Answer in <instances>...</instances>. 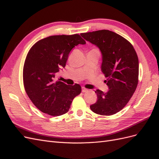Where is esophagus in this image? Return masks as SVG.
<instances>
[{"mask_svg":"<svg viewBox=\"0 0 159 159\" xmlns=\"http://www.w3.org/2000/svg\"><path fill=\"white\" fill-rule=\"evenodd\" d=\"M81 91H82V92L85 93V92H87V91H88V89H86V88H84V87H82V88H81Z\"/></svg>","mask_w":159,"mask_h":159,"instance_id":"esophagus-1","label":"esophagus"}]
</instances>
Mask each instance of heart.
Wrapping results in <instances>:
<instances>
[{
  "label": "heart",
  "instance_id": "b5f03b06",
  "mask_svg": "<svg viewBox=\"0 0 159 159\" xmlns=\"http://www.w3.org/2000/svg\"><path fill=\"white\" fill-rule=\"evenodd\" d=\"M92 50H98L97 49H95V48H93V49H92Z\"/></svg>",
  "mask_w": 159,
  "mask_h": 159
}]
</instances>
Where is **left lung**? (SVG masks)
Returning a JSON list of instances; mask_svg holds the SVG:
<instances>
[{"mask_svg":"<svg viewBox=\"0 0 159 159\" xmlns=\"http://www.w3.org/2000/svg\"><path fill=\"white\" fill-rule=\"evenodd\" d=\"M81 35L102 52V71L109 88L105 93L99 89L95 91L98 100L90 105V109L101 115L115 114L127 104L137 87L139 60L136 51L125 38L108 30Z\"/></svg>","mask_w":159,"mask_h":159,"instance_id":"left-lung-1","label":"left lung"}]
</instances>
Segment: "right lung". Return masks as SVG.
Wrapping results in <instances>:
<instances>
[{
  "label": "right lung",
  "instance_id": "add662e5",
  "mask_svg": "<svg viewBox=\"0 0 159 159\" xmlns=\"http://www.w3.org/2000/svg\"><path fill=\"white\" fill-rule=\"evenodd\" d=\"M85 43L78 34L56 35L38 41L30 49L23 68L24 87L42 112L53 117L64 115L81 93L79 84L68 85L56 80V75L66 66L71 50Z\"/></svg>",
  "mask_w": 159,
  "mask_h": 159
}]
</instances>
